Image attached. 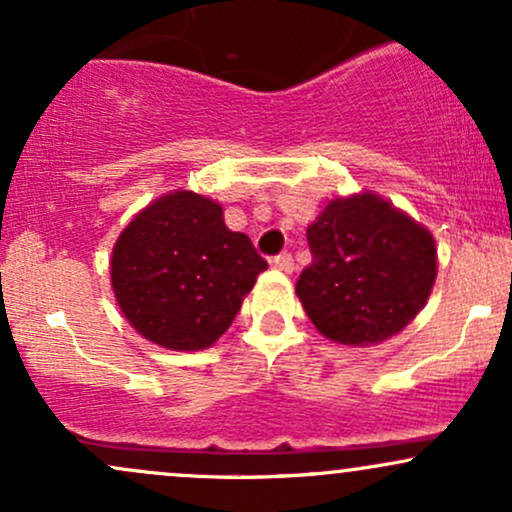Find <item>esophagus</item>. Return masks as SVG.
<instances>
[{"label": "esophagus", "mask_w": 512, "mask_h": 512, "mask_svg": "<svg viewBox=\"0 0 512 512\" xmlns=\"http://www.w3.org/2000/svg\"><path fill=\"white\" fill-rule=\"evenodd\" d=\"M272 264L276 269H281V272H286V274H291L293 269H296V264H293V255H291V252H286V250L279 252V255H276L272 260Z\"/></svg>", "instance_id": "esophagus-1"}]
</instances>
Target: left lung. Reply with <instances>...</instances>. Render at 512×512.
<instances>
[{
	"instance_id": "obj_1",
	"label": "left lung",
	"mask_w": 512,
	"mask_h": 512,
	"mask_svg": "<svg viewBox=\"0 0 512 512\" xmlns=\"http://www.w3.org/2000/svg\"><path fill=\"white\" fill-rule=\"evenodd\" d=\"M313 262L296 293L313 325L339 344L390 339L419 315L436 281V243L383 197L334 199L305 231Z\"/></svg>"
}]
</instances>
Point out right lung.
I'll list each match as a JSON object with an SVG mask.
<instances>
[{
    "label": "right lung",
    "instance_id": "obj_1",
    "mask_svg": "<svg viewBox=\"0 0 512 512\" xmlns=\"http://www.w3.org/2000/svg\"><path fill=\"white\" fill-rule=\"evenodd\" d=\"M267 262L223 209L195 192L156 199L122 231L110 279L142 337L173 351L207 349L231 327Z\"/></svg>",
    "mask_w": 512,
    "mask_h": 512
}]
</instances>
